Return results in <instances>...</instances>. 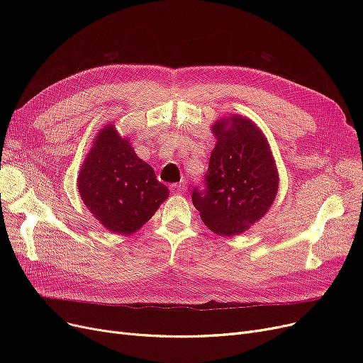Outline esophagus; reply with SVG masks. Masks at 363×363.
<instances>
[{"label":"esophagus","instance_id":"34e87169","mask_svg":"<svg viewBox=\"0 0 363 363\" xmlns=\"http://www.w3.org/2000/svg\"><path fill=\"white\" fill-rule=\"evenodd\" d=\"M170 191L174 194H184L186 191V185L185 182H179V184H172L170 185Z\"/></svg>","mask_w":363,"mask_h":363}]
</instances>
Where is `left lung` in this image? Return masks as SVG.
<instances>
[{
    "mask_svg": "<svg viewBox=\"0 0 363 363\" xmlns=\"http://www.w3.org/2000/svg\"><path fill=\"white\" fill-rule=\"evenodd\" d=\"M218 138L193 204L208 230L237 235L269 211L278 191V172L266 138L249 119L231 116L212 128Z\"/></svg>",
    "mask_w": 363,
    "mask_h": 363,
    "instance_id": "8db88e82",
    "label": "left lung"
}]
</instances>
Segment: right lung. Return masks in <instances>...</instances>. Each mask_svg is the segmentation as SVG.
I'll return each instance as SVG.
<instances>
[{
	"label": "right lung",
	"instance_id": "right-lung-1",
	"mask_svg": "<svg viewBox=\"0 0 363 363\" xmlns=\"http://www.w3.org/2000/svg\"><path fill=\"white\" fill-rule=\"evenodd\" d=\"M78 186L94 218L116 234L135 233L169 196L152 167L110 125L94 141Z\"/></svg>",
	"mask_w": 363,
	"mask_h": 363
}]
</instances>
